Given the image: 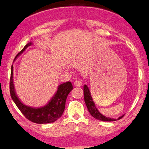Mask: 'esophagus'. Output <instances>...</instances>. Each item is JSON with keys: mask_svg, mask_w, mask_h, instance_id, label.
<instances>
[{"mask_svg": "<svg viewBox=\"0 0 149 149\" xmlns=\"http://www.w3.org/2000/svg\"><path fill=\"white\" fill-rule=\"evenodd\" d=\"M74 85H75V86H81L82 85V83L79 80H76V81H75Z\"/></svg>", "mask_w": 149, "mask_h": 149, "instance_id": "obj_1", "label": "esophagus"}]
</instances>
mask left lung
Wrapping results in <instances>:
<instances>
[{"label":"left lung","instance_id":"obj_1","mask_svg":"<svg viewBox=\"0 0 149 149\" xmlns=\"http://www.w3.org/2000/svg\"><path fill=\"white\" fill-rule=\"evenodd\" d=\"M83 93H84V100H85V104L87 107V109L88 110L89 113H91V115L93 116V117L96 118V119H98L102 121H115L116 119L115 118H111L109 117H105V116L103 115L102 113L98 111V110L97 109L95 104H94V102H93V98H92L91 94L90 93V91L88 88V86L86 85H84L83 86ZM124 117V115L121 116V117H118L117 120H119Z\"/></svg>","mask_w":149,"mask_h":149}]
</instances>
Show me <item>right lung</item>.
<instances>
[{"instance_id":"obj_1","label":"right lung","mask_w":149,"mask_h":149,"mask_svg":"<svg viewBox=\"0 0 149 149\" xmlns=\"http://www.w3.org/2000/svg\"><path fill=\"white\" fill-rule=\"evenodd\" d=\"M32 44L31 42L26 44L23 49L16 55L15 59L20 55L26 48ZM13 65L11 68V75L10 82V96L15 105L22 113V114L32 123L37 124H47L56 121L60 118L65 109V104L67 96L73 89L71 82L68 81L61 84L58 86L57 91L51 98L48 104L44 107L39 108H34L24 105L15 93L14 85L13 81Z\"/></svg>"}]
</instances>
